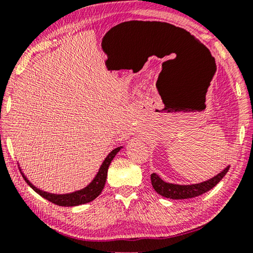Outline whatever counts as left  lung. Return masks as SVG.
I'll return each mask as SVG.
<instances>
[{
    "label": "left lung",
    "mask_w": 253,
    "mask_h": 253,
    "mask_svg": "<svg viewBox=\"0 0 253 253\" xmlns=\"http://www.w3.org/2000/svg\"><path fill=\"white\" fill-rule=\"evenodd\" d=\"M230 169V165L226 166L224 169H222L219 174L212 178H209L207 181L195 183V184H174L165 182L164 179L161 178V176L156 173H153L151 175L152 185L158 194L164 196L166 199L172 200H184V199H191L199 196L201 194L209 192L210 190L216 185L224 175L228 173Z\"/></svg>",
    "instance_id": "8db88e82"
}]
</instances>
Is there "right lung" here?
Returning <instances> with one entry per match:
<instances>
[{
  "mask_svg": "<svg viewBox=\"0 0 253 253\" xmlns=\"http://www.w3.org/2000/svg\"><path fill=\"white\" fill-rule=\"evenodd\" d=\"M124 146H119L114 148L108 155L106 156L104 162L101 163L99 169H98L97 174L95 177L92 178V181L88 184L87 186H84L81 190H77L74 192H70V193H63V194H55V193H50V192H46L41 190V188L37 187L34 184L29 181V178L25 176V174L22 172V169L20 168L21 174L24 178V181L28 183V185L32 188L34 192H37L38 194L41 195L42 198L48 200L49 202L54 203L60 207H77V205L85 204L91 202V201L95 200L96 198L99 196L101 191L104 190L106 178H107V172H108V168L110 165L111 161L114 160V157L117 155V153L121 151Z\"/></svg>",
  "mask_w": 253,
  "mask_h": 253,
  "instance_id": "obj_1",
  "label": "right lung"
}]
</instances>
